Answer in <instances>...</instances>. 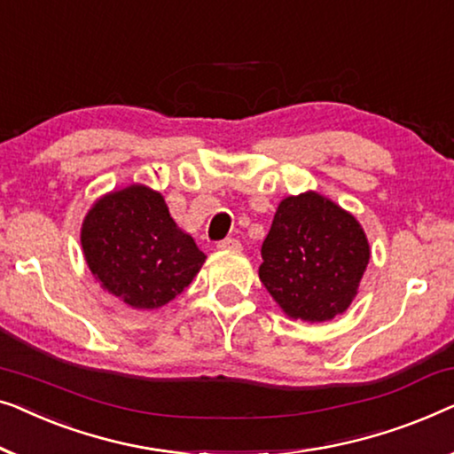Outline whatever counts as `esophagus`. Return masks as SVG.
<instances>
[{
  "label": "esophagus",
  "instance_id": "esophagus-1",
  "mask_svg": "<svg viewBox=\"0 0 454 454\" xmlns=\"http://www.w3.org/2000/svg\"><path fill=\"white\" fill-rule=\"evenodd\" d=\"M218 248L220 251H240L242 245L236 239H224L218 242Z\"/></svg>",
  "mask_w": 454,
  "mask_h": 454
}]
</instances>
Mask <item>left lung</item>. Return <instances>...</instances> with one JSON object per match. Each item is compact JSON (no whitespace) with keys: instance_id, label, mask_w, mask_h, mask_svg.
I'll list each match as a JSON object with an SVG mask.
<instances>
[{"instance_id":"1","label":"left lung","mask_w":454,"mask_h":454,"mask_svg":"<svg viewBox=\"0 0 454 454\" xmlns=\"http://www.w3.org/2000/svg\"><path fill=\"white\" fill-rule=\"evenodd\" d=\"M259 279L290 318L325 323L357 296L370 261L366 232L317 191L279 201L261 247Z\"/></svg>"}]
</instances>
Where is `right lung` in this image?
<instances>
[{
    "label": "right lung",
    "instance_id": "right-lung-1",
    "mask_svg": "<svg viewBox=\"0 0 454 454\" xmlns=\"http://www.w3.org/2000/svg\"><path fill=\"white\" fill-rule=\"evenodd\" d=\"M80 240L100 288L137 310L162 309L206 263L193 236L170 218L162 193L139 183L98 197Z\"/></svg>",
    "mask_w": 454,
    "mask_h": 454
}]
</instances>
